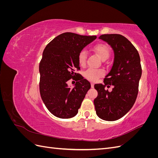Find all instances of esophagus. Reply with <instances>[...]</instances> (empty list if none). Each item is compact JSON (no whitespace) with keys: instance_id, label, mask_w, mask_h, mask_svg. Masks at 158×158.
Masks as SVG:
<instances>
[{"instance_id":"1","label":"esophagus","mask_w":158,"mask_h":158,"mask_svg":"<svg viewBox=\"0 0 158 158\" xmlns=\"http://www.w3.org/2000/svg\"><path fill=\"white\" fill-rule=\"evenodd\" d=\"M94 84L93 82L91 83V87H92V88H94Z\"/></svg>"}]
</instances>
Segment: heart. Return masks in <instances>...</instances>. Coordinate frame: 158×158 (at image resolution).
<instances>
[{"label": "heart", "mask_w": 158, "mask_h": 158, "mask_svg": "<svg viewBox=\"0 0 158 158\" xmlns=\"http://www.w3.org/2000/svg\"><path fill=\"white\" fill-rule=\"evenodd\" d=\"M94 51L102 60H106L109 56L110 51L108 47L104 44H99L96 46H95L94 48ZM86 57L87 53L86 51L85 50H82L80 52L78 57V63L80 65L84 66L85 64V60H86ZM103 74V71L102 70L92 68L88 69L87 70H85L84 73V77L90 81H92V82L96 81L99 77H101Z\"/></svg>", "instance_id": "1"}]
</instances>
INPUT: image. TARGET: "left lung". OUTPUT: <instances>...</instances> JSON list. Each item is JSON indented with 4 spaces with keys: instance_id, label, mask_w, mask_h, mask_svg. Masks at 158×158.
Listing matches in <instances>:
<instances>
[{
    "instance_id": "left-lung-1",
    "label": "left lung",
    "mask_w": 158,
    "mask_h": 158,
    "mask_svg": "<svg viewBox=\"0 0 158 158\" xmlns=\"http://www.w3.org/2000/svg\"><path fill=\"white\" fill-rule=\"evenodd\" d=\"M99 38L111 47L114 60L104 84L94 85L98 95L94 103L100 118L113 121L125 115L135 103L142 76L140 58L135 46L123 35L104 34ZM111 85L113 89L109 92L105 88Z\"/></svg>"
}]
</instances>
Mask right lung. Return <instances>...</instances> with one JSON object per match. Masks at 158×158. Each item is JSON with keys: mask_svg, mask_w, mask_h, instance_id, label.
Returning <instances> with one entry per match:
<instances>
[{"mask_svg": "<svg viewBox=\"0 0 158 158\" xmlns=\"http://www.w3.org/2000/svg\"><path fill=\"white\" fill-rule=\"evenodd\" d=\"M96 36L80 35L66 32L56 36L43 52L39 66L41 99L49 111L56 117L69 118L78 112L91 84L82 76L78 57L85 46ZM78 75L75 87H68L67 81Z\"/></svg>", "mask_w": 158, "mask_h": 158, "instance_id": "1", "label": "right lung"}]
</instances>
